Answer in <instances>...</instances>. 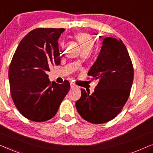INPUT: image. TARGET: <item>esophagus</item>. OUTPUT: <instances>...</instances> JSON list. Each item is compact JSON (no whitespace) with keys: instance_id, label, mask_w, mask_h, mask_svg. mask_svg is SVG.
I'll use <instances>...</instances> for the list:
<instances>
[{"instance_id":"obj_1","label":"esophagus","mask_w":153,"mask_h":153,"mask_svg":"<svg viewBox=\"0 0 153 153\" xmlns=\"http://www.w3.org/2000/svg\"><path fill=\"white\" fill-rule=\"evenodd\" d=\"M70 88L71 89H76L78 88V86L74 83H70Z\"/></svg>"}]
</instances>
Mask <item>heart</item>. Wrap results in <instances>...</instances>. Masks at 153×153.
I'll use <instances>...</instances> for the list:
<instances>
[{"label":"heart","instance_id":"heart-1","mask_svg":"<svg viewBox=\"0 0 153 153\" xmlns=\"http://www.w3.org/2000/svg\"><path fill=\"white\" fill-rule=\"evenodd\" d=\"M76 38L80 44L82 51L88 50V51L91 52L93 49L95 43H94L93 39H92V37L88 34L85 33H79L78 34H76Z\"/></svg>","mask_w":153,"mask_h":153}]
</instances>
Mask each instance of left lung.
Returning a JSON list of instances; mask_svg holds the SVG:
<instances>
[{"label": "left lung", "mask_w": 153, "mask_h": 153, "mask_svg": "<svg viewBox=\"0 0 153 153\" xmlns=\"http://www.w3.org/2000/svg\"><path fill=\"white\" fill-rule=\"evenodd\" d=\"M88 75L99 83L92 94L81 90V98L76 102L77 111L89 123L108 122L123 109L134 79L132 62L121 39L111 37L103 39L99 56Z\"/></svg>", "instance_id": "left-lung-1"}]
</instances>
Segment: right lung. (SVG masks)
<instances>
[{
  "instance_id": "obj_1",
  "label": "right lung",
  "mask_w": 153,
  "mask_h": 153,
  "mask_svg": "<svg viewBox=\"0 0 153 153\" xmlns=\"http://www.w3.org/2000/svg\"><path fill=\"white\" fill-rule=\"evenodd\" d=\"M65 28H39L20 42L9 68L10 93L14 105L25 118L44 122L53 118L70 88L51 82L47 72L59 65L58 39Z\"/></svg>"
}]
</instances>
